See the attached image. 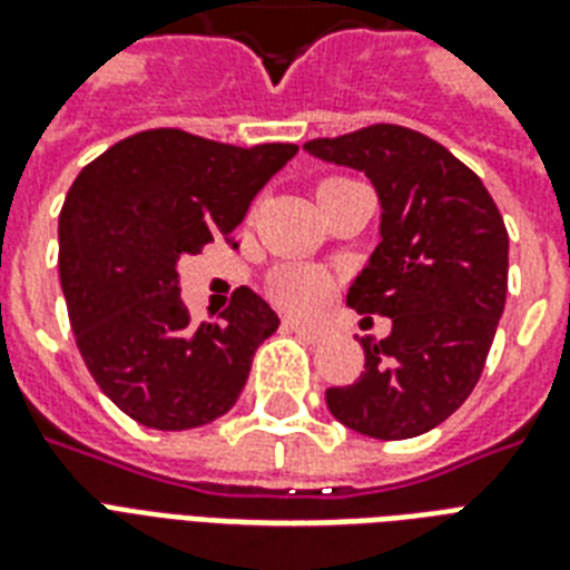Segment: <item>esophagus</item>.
I'll use <instances>...</instances> for the list:
<instances>
[{
    "instance_id": "1",
    "label": "esophagus",
    "mask_w": 570,
    "mask_h": 570,
    "mask_svg": "<svg viewBox=\"0 0 570 570\" xmlns=\"http://www.w3.org/2000/svg\"><path fill=\"white\" fill-rule=\"evenodd\" d=\"M286 331H293L295 337L307 340V343H322V340L328 337V331L313 328V325H304V322H286Z\"/></svg>"
}]
</instances>
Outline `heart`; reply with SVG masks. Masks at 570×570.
Here are the masks:
<instances>
[{
  "instance_id": "obj_1",
  "label": "heart",
  "mask_w": 570,
  "mask_h": 570,
  "mask_svg": "<svg viewBox=\"0 0 570 570\" xmlns=\"http://www.w3.org/2000/svg\"><path fill=\"white\" fill-rule=\"evenodd\" d=\"M346 177H328V180L320 183V200L328 191L346 186ZM331 277L320 268L311 266H289L284 272H277L275 284H272V295L277 298L281 307H286L289 313H313L320 311L325 298L331 295Z\"/></svg>"
}]
</instances>
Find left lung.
I'll return each mask as SVG.
<instances>
[{
	"instance_id": "obj_1",
	"label": "left lung",
	"mask_w": 570,
	"mask_h": 570,
	"mask_svg": "<svg viewBox=\"0 0 570 570\" xmlns=\"http://www.w3.org/2000/svg\"><path fill=\"white\" fill-rule=\"evenodd\" d=\"M304 150L373 180L381 242L346 302L364 322H393L384 340H361L364 373L325 402L361 434L416 438L459 411L485 370L509 284L503 215L468 165L407 127L370 124Z\"/></svg>"
}]
</instances>
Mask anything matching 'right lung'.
I'll return each mask as SVG.
<instances>
[{
  "instance_id": "right-lung-1",
  "label": "right lung",
  "mask_w": 570,
  "mask_h": 570,
  "mask_svg": "<svg viewBox=\"0 0 570 570\" xmlns=\"http://www.w3.org/2000/svg\"><path fill=\"white\" fill-rule=\"evenodd\" d=\"M298 145L233 147L145 129L88 163L58 215V275L76 346L136 423L183 432L239 399L254 352L281 325L248 286L215 322L180 302V259L233 227Z\"/></svg>"
}]
</instances>
